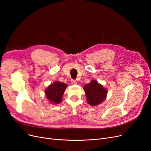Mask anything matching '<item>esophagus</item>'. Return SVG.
Listing matches in <instances>:
<instances>
[{
    "mask_svg": "<svg viewBox=\"0 0 151 151\" xmlns=\"http://www.w3.org/2000/svg\"><path fill=\"white\" fill-rule=\"evenodd\" d=\"M71 83H72V84H73V85H76V84H77V82H76V81L74 80V79H72V80H71Z\"/></svg>",
    "mask_w": 151,
    "mask_h": 151,
    "instance_id": "1",
    "label": "esophagus"
}]
</instances>
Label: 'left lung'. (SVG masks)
I'll return each instance as SVG.
<instances>
[{
  "mask_svg": "<svg viewBox=\"0 0 151 151\" xmlns=\"http://www.w3.org/2000/svg\"><path fill=\"white\" fill-rule=\"evenodd\" d=\"M83 89L87 101L91 106H96L101 104L106 99L108 93L107 89L96 80L91 81L90 83L85 84Z\"/></svg>",
  "mask_w": 151,
  "mask_h": 151,
  "instance_id": "obj_1",
  "label": "left lung"
}]
</instances>
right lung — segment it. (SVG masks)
<instances>
[{"label": "right lung", "instance_id": "add662e5", "mask_svg": "<svg viewBox=\"0 0 151 151\" xmlns=\"http://www.w3.org/2000/svg\"><path fill=\"white\" fill-rule=\"evenodd\" d=\"M67 85L59 81L54 82L53 84H50L45 90V94L50 103L59 104L62 99Z\"/></svg>", "mask_w": 151, "mask_h": 151}]
</instances>
